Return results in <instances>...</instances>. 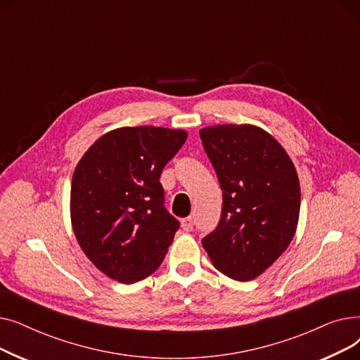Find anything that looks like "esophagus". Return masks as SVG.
Instances as JSON below:
<instances>
[{
    "label": "esophagus",
    "instance_id": "1",
    "mask_svg": "<svg viewBox=\"0 0 360 360\" xmlns=\"http://www.w3.org/2000/svg\"><path fill=\"white\" fill-rule=\"evenodd\" d=\"M181 226L185 232L193 231V217H185L181 220Z\"/></svg>",
    "mask_w": 360,
    "mask_h": 360
}]
</instances>
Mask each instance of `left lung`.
Instances as JSON below:
<instances>
[{
    "label": "left lung",
    "instance_id": "1",
    "mask_svg": "<svg viewBox=\"0 0 360 360\" xmlns=\"http://www.w3.org/2000/svg\"><path fill=\"white\" fill-rule=\"evenodd\" d=\"M223 191L217 228L202 239L214 269L238 281L261 276L288 250L299 221L300 185L288 151L251 124L200 129Z\"/></svg>",
    "mask_w": 360,
    "mask_h": 360
}]
</instances>
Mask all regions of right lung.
<instances>
[{"mask_svg": "<svg viewBox=\"0 0 360 360\" xmlns=\"http://www.w3.org/2000/svg\"><path fill=\"white\" fill-rule=\"evenodd\" d=\"M188 137L184 129L141 125L112 129L74 169L72 231L99 271L124 285L153 274L179 228L165 205L160 175Z\"/></svg>", "mask_w": 360, "mask_h": 360, "instance_id": "1", "label": "right lung"}]
</instances>
